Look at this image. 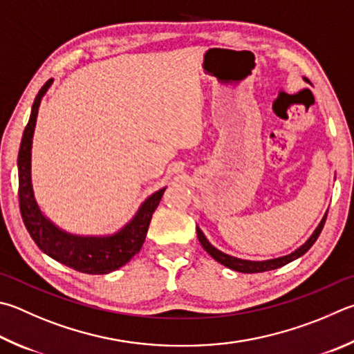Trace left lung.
Segmentation results:
<instances>
[{"instance_id":"1","label":"left lung","mask_w":354,"mask_h":354,"mask_svg":"<svg viewBox=\"0 0 354 354\" xmlns=\"http://www.w3.org/2000/svg\"><path fill=\"white\" fill-rule=\"evenodd\" d=\"M304 80L310 83V80H308L306 77H304ZM326 214H328V210H326ZM326 214L324 215L322 220H320L319 226L314 229V232L311 234L310 239H308L304 244H301V246H299L297 249L292 250L291 254L277 257V259H269V260H259V261H255V260H243V259H239V257L229 255L226 252H223V250L216 249L214 244H212L207 239H205V235L203 234V230L199 229L198 226H196V234H198V240H199V243H201V246L204 248L205 252H207L212 257V259L216 260L218 263H221V265H224L226 268L234 269V271H236V272H248V274L265 272V271H272V269H277V268L285 266V265H288V263H291L295 259H299V257L306 254L308 249H310L313 244L316 243L320 232H322L324 224H325V220H326Z\"/></svg>"}]
</instances>
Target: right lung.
I'll use <instances>...</instances> for the list:
<instances>
[{
    "mask_svg": "<svg viewBox=\"0 0 354 354\" xmlns=\"http://www.w3.org/2000/svg\"><path fill=\"white\" fill-rule=\"evenodd\" d=\"M54 79L44 83L38 91L24 128L18 151V185L23 221L32 240L44 254L65 266L85 274H110L127 265L145 241L153 212L160 203L167 187L159 189L139 205L136 214L119 230L106 235H77L62 229L43 214L32 185V139H34L38 108Z\"/></svg>",
    "mask_w": 354,
    "mask_h": 354,
    "instance_id": "1",
    "label": "right lung"
}]
</instances>
